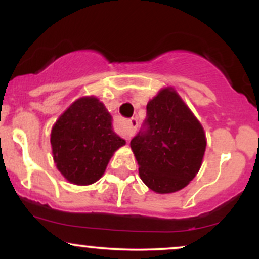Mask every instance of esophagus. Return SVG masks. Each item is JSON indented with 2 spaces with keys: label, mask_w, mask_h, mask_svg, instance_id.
I'll list each match as a JSON object with an SVG mask.
<instances>
[{
  "label": "esophagus",
  "mask_w": 259,
  "mask_h": 259,
  "mask_svg": "<svg viewBox=\"0 0 259 259\" xmlns=\"http://www.w3.org/2000/svg\"><path fill=\"white\" fill-rule=\"evenodd\" d=\"M129 125H130L129 129H127L125 133V139L127 141L133 138L134 134L136 132V129H138V119H136V118H132V119L129 120Z\"/></svg>",
  "instance_id": "34e87169"
}]
</instances>
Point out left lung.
Here are the masks:
<instances>
[{"mask_svg": "<svg viewBox=\"0 0 259 259\" xmlns=\"http://www.w3.org/2000/svg\"><path fill=\"white\" fill-rule=\"evenodd\" d=\"M146 109L142 129L130 141L140 178L157 194L179 191L200 170L206 134L174 89L160 90Z\"/></svg>", "mask_w": 259, "mask_h": 259, "instance_id": "8db88e82", "label": "left lung"}]
</instances>
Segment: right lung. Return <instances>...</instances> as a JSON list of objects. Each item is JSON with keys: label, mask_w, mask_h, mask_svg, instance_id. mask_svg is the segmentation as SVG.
<instances>
[{"label": "right lung", "mask_w": 259, "mask_h": 259, "mask_svg": "<svg viewBox=\"0 0 259 259\" xmlns=\"http://www.w3.org/2000/svg\"><path fill=\"white\" fill-rule=\"evenodd\" d=\"M125 140L112 129V117L96 97H81L70 105L51 132L56 167L69 183L90 185Z\"/></svg>", "instance_id": "1"}]
</instances>
